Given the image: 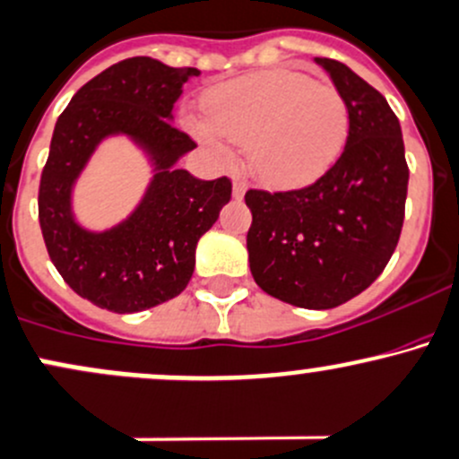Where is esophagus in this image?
Instances as JSON below:
<instances>
[{"instance_id": "esophagus-1", "label": "esophagus", "mask_w": 459, "mask_h": 459, "mask_svg": "<svg viewBox=\"0 0 459 459\" xmlns=\"http://www.w3.org/2000/svg\"><path fill=\"white\" fill-rule=\"evenodd\" d=\"M246 189H248V183H246L244 176H235L233 178V195L235 198H241V195L246 194Z\"/></svg>"}]
</instances>
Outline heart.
Returning a JSON list of instances; mask_svg holds the SVG:
<instances>
[{
	"instance_id": "b5f03b06",
	"label": "heart",
	"mask_w": 459,
	"mask_h": 459,
	"mask_svg": "<svg viewBox=\"0 0 459 459\" xmlns=\"http://www.w3.org/2000/svg\"><path fill=\"white\" fill-rule=\"evenodd\" d=\"M198 133L250 145V165L272 185H303L329 168L349 137L344 95L291 69H268L226 82L206 100Z\"/></svg>"
}]
</instances>
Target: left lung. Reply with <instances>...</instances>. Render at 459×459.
<instances>
[{"label": "left lung", "mask_w": 459, "mask_h": 459, "mask_svg": "<svg viewBox=\"0 0 459 459\" xmlns=\"http://www.w3.org/2000/svg\"><path fill=\"white\" fill-rule=\"evenodd\" d=\"M349 104L346 145L300 189L246 191L255 283L305 309H331L372 285L399 244L410 168L384 95L344 63L316 58Z\"/></svg>", "instance_id": "8db88e82"}]
</instances>
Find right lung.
Listing matches in <instances>:
<instances>
[{"label":"right lung","instance_id":"obj_1","mask_svg":"<svg viewBox=\"0 0 459 459\" xmlns=\"http://www.w3.org/2000/svg\"><path fill=\"white\" fill-rule=\"evenodd\" d=\"M194 67H168L150 56L126 58L89 80L60 113L39 185V224L49 259L78 296L115 314L172 300L189 283L195 244L230 200L229 176L200 180L174 169L195 148L172 126L174 102ZM126 132L153 152L160 172L140 209L108 234H87L68 211L74 176L97 141Z\"/></svg>","mask_w":459,"mask_h":459}]
</instances>
